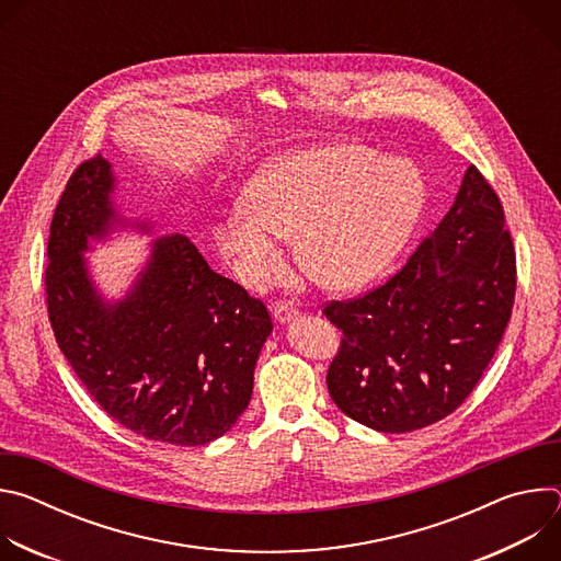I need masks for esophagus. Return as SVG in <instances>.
<instances>
[{"instance_id": "34e87169", "label": "esophagus", "mask_w": 561, "mask_h": 561, "mask_svg": "<svg viewBox=\"0 0 561 561\" xmlns=\"http://www.w3.org/2000/svg\"><path fill=\"white\" fill-rule=\"evenodd\" d=\"M297 314H299V310H297V306H295L293 301H279V304H275V308H273V317L277 319L279 324L290 322V319H295Z\"/></svg>"}]
</instances>
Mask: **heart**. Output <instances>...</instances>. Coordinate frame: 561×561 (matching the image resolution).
Here are the masks:
<instances>
[{
	"instance_id": "1",
	"label": "heart",
	"mask_w": 561,
	"mask_h": 561,
	"mask_svg": "<svg viewBox=\"0 0 561 561\" xmlns=\"http://www.w3.org/2000/svg\"><path fill=\"white\" fill-rule=\"evenodd\" d=\"M426 204L409 159L364 144H327L282 154L242 191V206L213 228V249L247 288L268 286L282 268L284 234L295 232L304 266L331 288L377 277L402 251Z\"/></svg>"
}]
</instances>
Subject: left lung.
<instances>
[{
  "mask_svg": "<svg viewBox=\"0 0 561 561\" xmlns=\"http://www.w3.org/2000/svg\"><path fill=\"white\" fill-rule=\"evenodd\" d=\"M515 251L504 208L474 167L407 266L324 314L342 329L327 383L337 409L379 433H411L472 392L508 327Z\"/></svg>",
  "mask_w": 561,
  "mask_h": 561,
  "instance_id": "8db88e82",
  "label": "left lung"
}]
</instances>
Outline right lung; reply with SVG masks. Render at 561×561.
<instances>
[{"label":"right lung","mask_w":561,"mask_h":561,"mask_svg":"<svg viewBox=\"0 0 561 561\" xmlns=\"http://www.w3.org/2000/svg\"><path fill=\"white\" fill-rule=\"evenodd\" d=\"M115 188L111 162L98 154L70 175L55 208L46 266L55 340L115 422L152 442L204 446L247 411L271 314L180 232L152 239L128 290L108 299L87 260L93 242L152 230L115 206Z\"/></svg>","instance_id":"obj_1"}]
</instances>
